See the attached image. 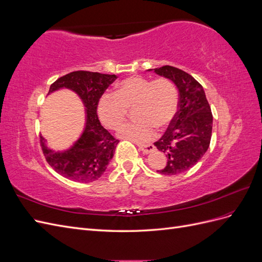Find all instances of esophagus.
I'll list each match as a JSON object with an SVG mask.
<instances>
[{
  "mask_svg": "<svg viewBox=\"0 0 262 262\" xmlns=\"http://www.w3.org/2000/svg\"><path fill=\"white\" fill-rule=\"evenodd\" d=\"M139 148H140V150H142V152H143V153L147 154V153L153 152L155 147H154L153 144H146V145H139Z\"/></svg>",
  "mask_w": 262,
  "mask_h": 262,
  "instance_id": "1",
  "label": "esophagus"
}]
</instances>
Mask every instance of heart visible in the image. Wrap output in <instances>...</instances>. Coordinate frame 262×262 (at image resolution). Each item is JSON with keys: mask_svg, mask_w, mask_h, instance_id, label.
<instances>
[{"mask_svg": "<svg viewBox=\"0 0 262 262\" xmlns=\"http://www.w3.org/2000/svg\"><path fill=\"white\" fill-rule=\"evenodd\" d=\"M179 98L176 86L168 78L157 80L133 75L116 86L115 93H104L98 99L97 114L105 126L116 129L134 108L136 121L125 123L118 129L123 139L147 142L155 136V128L167 129L178 113Z\"/></svg>", "mask_w": 262, "mask_h": 262, "instance_id": "obj_1", "label": "heart"}]
</instances>
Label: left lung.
I'll list each match as a JSON object with an SVG mask.
<instances>
[{
    "label": "left lung",
    "mask_w": 262,
    "mask_h": 262,
    "mask_svg": "<svg viewBox=\"0 0 262 262\" xmlns=\"http://www.w3.org/2000/svg\"><path fill=\"white\" fill-rule=\"evenodd\" d=\"M154 72L169 78L179 92L175 120L154 143L167 158L165 167L157 171L162 175H178L193 167L209 148L213 124L211 107L202 85L185 71L164 66L154 69Z\"/></svg>",
    "instance_id": "obj_1"
}]
</instances>
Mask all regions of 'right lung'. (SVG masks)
<instances>
[{
    "label": "right lung",
    "mask_w": 262,
    "mask_h": 262,
    "mask_svg": "<svg viewBox=\"0 0 262 262\" xmlns=\"http://www.w3.org/2000/svg\"><path fill=\"white\" fill-rule=\"evenodd\" d=\"M116 78L115 74L74 71L51 84L49 94L60 89H69L80 96L86 107L85 129L72 147L54 152L47 147L45 139L40 137L46 161L61 176L77 182H92L102 176L112 161L119 141L100 124L97 104L99 97Z\"/></svg>",
    "instance_id": "add662e5"
}]
</instances>
